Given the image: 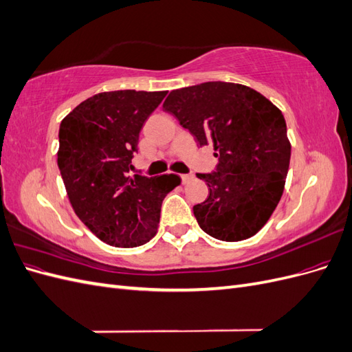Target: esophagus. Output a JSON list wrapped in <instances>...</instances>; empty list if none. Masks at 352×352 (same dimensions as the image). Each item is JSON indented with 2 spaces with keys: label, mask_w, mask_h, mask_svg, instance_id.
Instances as JSON below:
<instances>
[{
  "label": "esophagus",
  "mask_w": 352,
  "mask_h": 352,
  "mask_svg": "<svg viewBox=\"0 0 352 352\" xmlns=\"http://www.w3.org/2000/svg\"><path fill=\"white\" fill-rule=\"evenodd\" d=\"M180 177H182V182H184V184H188L190 179H194V176H192V175H182Z\"/></svg>",
  "instance_id": "1"
}]
</instances>
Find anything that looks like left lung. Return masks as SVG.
Returning <instances> with one entry per match:
<instances>
[{"mask_svg":"<svg viewBox=\"0 0 352 352\" xmlns=\"http://www.w3.org/2000/svg\"><path fill=\"white\" fill-rule=\"evenodd\" d=\"M163 109L199 146H214L219 158L216 172L197 173L210 189L194 206L199 228L226 242L254 236L278 207L289 168L282 111L260 92L230 82L175 89Z\"/></svg>","mask_w":352,"mask_h":352,"instance_id":"obj_1","label":"left lung"}]
</instances>
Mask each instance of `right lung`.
<instances>
[{"label":"right lung","instance_id":"1","mask_svg":"<svg viewBox=\"0 0 352 352\" xmlns=\"http://www.w3.org/2000/svg\"><path fill=\"white\" fill-rule=\"evenodd\" d=\"M167 91L101 92L60 124L57 163L70 204L95 236L120 248L153 239L177 175L131 176L140 132Z\"/></svg>","mask_w":352,"mask_h":352}]
</instances>
